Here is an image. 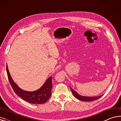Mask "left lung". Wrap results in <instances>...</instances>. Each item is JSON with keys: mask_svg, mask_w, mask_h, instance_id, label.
I'll return each instance as SVG.
<instances>
[{"mask_svg": "<svg viewBox=\"0 0 121 121\" xmlns=\"http://www.w3.org/2000/svg\"><path fill=\"white\" fill-rule=\"evenodd\" d=\"M70 89L71 90V92L73 93V95H74V97L75 98H76L77 99H78L81 101H93V100H97L100 98V97H101V96L102 95L98 96V97H86V96H83V95H79L76 91H75L74 90H73L72 88H71L70 86Z\"/></svg>", "mask_w": 121, "mask_h": 121, "instance_id": "left-lung-1", "label": "left lung"}]
</instances>
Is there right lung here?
Instances as JSON below:
<instances>
[{
  "label": "right lung",
  "mask_w": 121,
  "mask_h": 121,
  "mask_svg": "<svg viewBox=\"0 0 121 121\" xmlns=\"http://www.w3.org/2000/svg\"><path fill=\"white\" fill-rule=\"evenodd\" d=\"M6 70L9 83L15 93L25 101L33 104H44L48 101L51 95L52 77L50 76L46 79L45 82L39 89L34 91H26L21 89L14 82L12 79L9 71L6 65Z\"/></svg>",
  "instance_id": "1"
}]
</instances>
